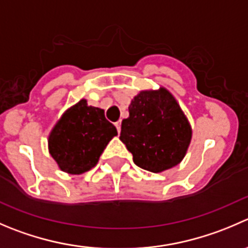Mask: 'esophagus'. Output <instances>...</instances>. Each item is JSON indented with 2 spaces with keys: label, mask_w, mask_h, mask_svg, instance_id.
<instances>
[{
  "label": "esophagus",
  "mask_w": 248,
  "mask_h": 248,
  "mask_svg": "<svg viewBox=\"0 0 248 248\" xmlns=\"http://www.w3.org/2000/svg\"><path fill=\"white\" fill-rule=\"evenodd\" d=\"M115 126H116V128H117V132H121V121H117L116 124H115Z\"/></svg>",
  "instance_id": "1"
}]
</instances>
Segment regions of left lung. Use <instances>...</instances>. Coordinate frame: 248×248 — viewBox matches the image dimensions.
Returning <instances> with one entry per match:
<instances>
[{
    "label": "left lung",
    "instance_id": "obj_1",
    "mask_svg": "<svg viewBox=\"0 0 248 248\" xmlns=\"http://www.w3.org/2000/svg\"><path fill=\"white\" fill-rule=\"evenodd\" d=\"M120 139L138 167L158 173L177 166L191 140V127L166 88L141 91L128 107Z\"/></svg>",
    "mask_w": 248,
    "mask_h": 248
}]
</instances>
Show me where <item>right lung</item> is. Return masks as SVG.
<instances>
[{
    "mask_svg": "<svg viewBox=\"0 0 248 248\" xmlns=\"http://www.w3.org/2000/svg\"><path fill=\"white\" fill-rule=\"evenodd\" d=\"M117 136L104 110L81 99L63 114L48 137V149L62 170L81 174L97 165L108 143Z\"/></svg>",
    "mask_w": 248,
    "mask_h": 248,
    "instance_id": "1",
    "label": "right lung"
}]
</instances>
